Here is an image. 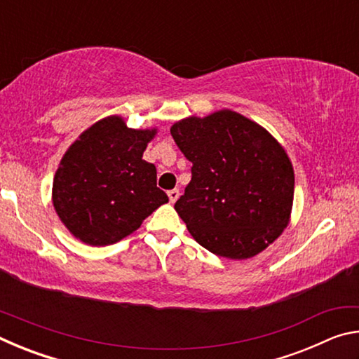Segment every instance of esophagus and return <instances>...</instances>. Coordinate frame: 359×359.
<instances>
[{"instance_id":"34e87169","label":"esophagus","mask_w":359,"mask_h":359,"mask_svg":"<svg viewBox=\"0 0 359 359\" xmlns=\"http://www.w3.org/2000/svg\"><path fill=\"white\" fill-rule=\"evenodd\" d=\"M168 196H169V201L171 203H175L180 196V191L177 190V188H174V190H169L168 191Z\"/></svg>"}]
</instances>
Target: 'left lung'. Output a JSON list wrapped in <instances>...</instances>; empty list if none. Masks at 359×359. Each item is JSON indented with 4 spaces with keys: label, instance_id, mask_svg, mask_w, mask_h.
Instances as JSON below:
<instances>
[{
    "label": "left lung",
    "instance_id": "8db88e82",
    "mask_svg": "<svg viewBox=\"0 0 359 359\" xmlns=\"http://www.w3.org/2000/svg\"><path fill=\"white\" fill-rule=\"evenodd\" d=\"M191 161V180L174 204L199 245L229 259L252 258L287 228L294 172L287 151L263 126L218 111L172 125Z\"/></svg>",
    "mask_w": 359,
    "mask_h": 359
}]
</instances>
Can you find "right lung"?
<instances>
[{"label": "right lung", "mask_w": 359, "mask_h": 359, "mask_svg": "<svg viewBox=\"0 0 359 359\" xmlns=\"http://www.w3.org/2000/svg\"><path fill=\"white\" fill-rule=\"evenodd\" d=\"M156 130H131L117 115L79 136L60 161L52 201L60 220L88 245L126 238L168 194L156 187V168L142 154Z\"/></svg>", "instance_id": "right-lung-1"}]
</instances>
